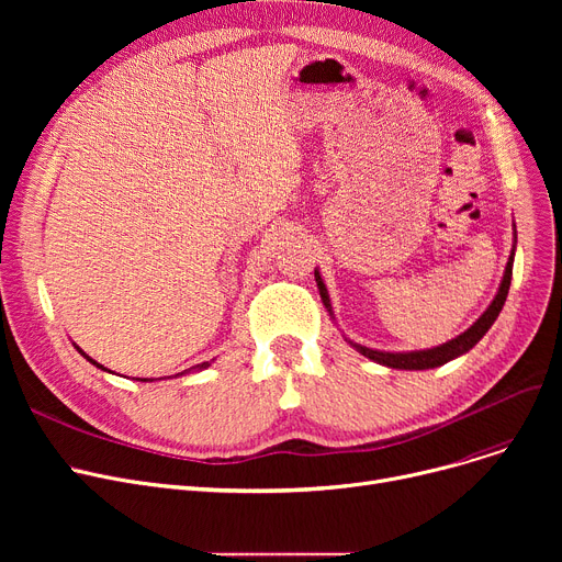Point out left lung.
Masks as SVG:
<instances>
[{
  "label": "left lung",
  "mask_w": 562,
  "mask_h": 562,
  "mask_svg": "<svg viewBox=\"0 0 562 562\" xmlns=\"http://www.w3.org/2000/svg\"><path fill=\"white\" fill-rule=\"evenodd\" d=\"M513 259H515V250L510 252V259H508V266H506V273H504V280H501V286H498V293L494 296L492 305L483 312V316L471 326L467 333H462L460 337L441 344L437 348H428V350H417V352H382V350H371L367 346H360V344H352L356 346L364 358L378 362V364H385V367H392V369H407V371H422V369H435V367H441L447 364L449 360L462 356V352H467L469 348H474L483 335L492 328V323L496 321L501 307H504L506 299H508V289H510V280H513ZM314 278H316V284H318V291H321V301L323 305L328 307L330 312V299H328V289L326 284H323L318 271H314Z\"/></svg>",
  "instance_id": "1"
}]
</instances>
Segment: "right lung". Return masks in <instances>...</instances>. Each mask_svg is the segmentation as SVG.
Listing matches in <instances>:
<instances>
[{"instance_id": "obj_1", "label": "right lung", "mask_w": 562, "mask_h": 562, "mask_svg": "<svg viewBox=\"0 0 562 562\" xmlns=\"http://www.w3.org/2000/svg\"><path fill=\"white\" fill-rule=\"evenodd\" d=\"M79 352H81V350H79ZM81 356H83V352H81ZM86 358H88V356H86ZM88 360H91V358H88ZM91 362H93V360H91ZM93 364H95L98 369H104V367L98 364V362H93ZM198 367H200V369H206V367H210V362H202V364H198ZM104 371H106V369H104Z\"/></svg>"}]
</instances>
